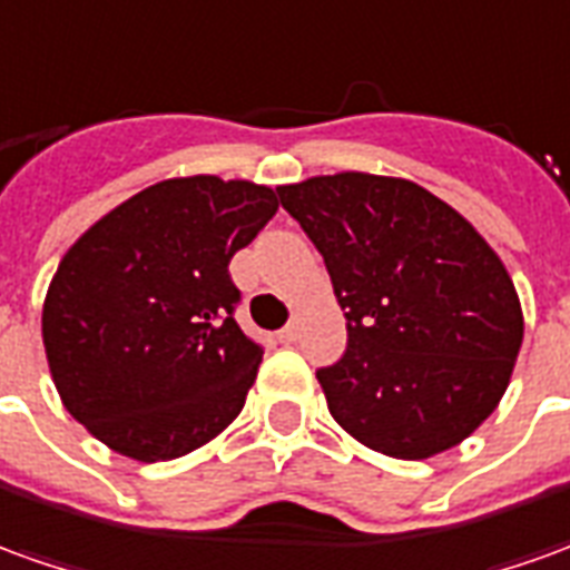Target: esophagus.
<instances>
[{"label": "esophagus", "instance_id": "esophagus-1", "mask_svg": "<svg viewBox=\"0 0 570 570\" xmlns=\"http://www.w3.org/2000/svg\"><path fill=\"white\" fill-rule=\"evenodd\" d=\"M281 343H293V340H296V336H299V324H296V321H293V324H286L284 331H281Z\"/></svg>", "mask_w": 570, "mask_h": 570}]
</instances>
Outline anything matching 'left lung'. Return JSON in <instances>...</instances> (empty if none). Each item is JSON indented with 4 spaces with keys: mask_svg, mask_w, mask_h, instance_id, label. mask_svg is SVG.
I'll list each match as a JSON object with an SVG mask.
<instances>
[{
    "mask_svg": "<svg viewBox=\"0 0 570 570\" xmlns=\"http://www.w3.org/2000/svg\"><path fill=\"white\" fill-rule=\"evenodd\" d=\"M277 196L346 308V352L317 367L336 424L409 462L478 431L524 336L512 277L487 239L452 205L396 177L346 171Z\"/></svg>",
    "mask_w": 570,
    "mask_h": 570,
    "instance_id": "1",
    "label": "left lung"
}]
</instances>
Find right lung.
Listing matches in <instances>:
<instances>
[{"mask_svg": "<svg viewBox=\"0 0 570 570\" xmlns=\"http://www.w3.org/2000/svg\"><path fill=\"white\" fill-rule=\"evenodd\" d=\"M274 212L268 187L177 177L68 249L42 305V346L65 409L96 440L168 462L243 412L265 350L236 324L227 265Z\"/></svg>", "mask_w": 570, "mask_h": 570, "instance_id": "1", "label": "right lung"}]
</instances>
